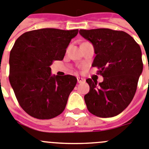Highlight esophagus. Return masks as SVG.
I'll use <instances>...</instances> for the list:
<instances>
[{"instance_id":"34e87169","label":"esophagus","mask_w":149,"mask_h":149,"mask_svg":"<svg viewBox=\"0 0 149 149\" xmlns=\"http://www.w3.org/2000/svg\"><path fill=\"white\" fill-rule=\"evenodd\" d=\"M77 81H78V83H82V82H84V81H85V79H83V78L78 77Z\"/></svg>"}]
</instances>
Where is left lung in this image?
Segmentation results:
<instances>
[{
    "label": "left lung",
    "mask_w": 149,
    "mask_h": 149,
    "mask_svg": "<svg viewBox=\"0 0 149 149\" xmlns=\"http://www.w3.org/2000/svg\"><path fill=\"white\" fill-rule=\"evenodd\" d=\"M79 34L91 41L102 82L86 80L90 86L84 96L87 108L99 117H112L123 112L133 100L143 64L140 45L130 35L111 29H80Z\"/></svg>",
    "instance_id": "obj_1"
}]
</instances>
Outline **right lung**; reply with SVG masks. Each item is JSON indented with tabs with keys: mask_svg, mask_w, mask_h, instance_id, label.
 Masks as SVG:
<instances>
[{
	"mask_svg": "<svg viewBox=\"0 0 149 149\" xmlns=\"http://www.w3.org/2000/svg\"><path fill=\"white\" fill-rule=\"evenodd\" d=\"M79 29L45 28L18 37L9 55V82L17 100L28 114L49 120L62 113L77 79L55 76L49 66L61 61Z\"/></svg>",
	"mask_w": 149,
	"mask_h": 149,
	"instance_id": "right-lung-1",
	"label": "right lung"
}]
</instances>
